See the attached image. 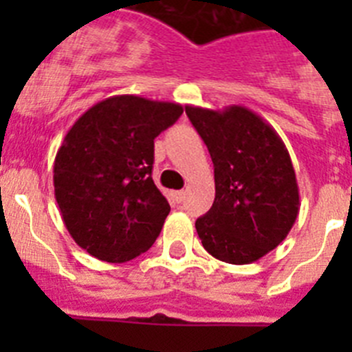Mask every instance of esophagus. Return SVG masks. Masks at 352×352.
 Listing matches in <instances>:
<instances>
[{
	"instance_id": "esophagus-1",
	"label": "esophagus",
	"mask_w": 352,
	"mask_h": 352,
	"mask_svg": "<svg viewBox=\"0 0 352 352\" xmlns=\"http://www.w3.org/2000/svg\"><path fill=\"white\" fill-rule=\"evenodd\" d=\"M174 199H176V201H178V203H182L183 199H185V190L174 192Z\"/></svg>"
}]
</instances>
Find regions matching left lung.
I'll return each instance as SVG.
<instances>
[{
	"label": "left lung",
	"instance_id": "left-lung-1",
	"mask_svg": "<svg viewBox=\"0 0 352 352\" xmlns=\"http://www.w3.org/2000/svg\"><path fill=\"white\" fill-rule=\"evenodd\" d=\"M214 167V201L195 229L211 256L250 264L287 238L300 211L291 157L268 121L243 105H186Z\"/></svg>",
	"mask_w": 352,
	"mask_h": 352
}]
</instances>
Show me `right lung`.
Returning a JSON list of instances; mask_svg holds the SVG:
<instances>
[{
  "instance_id": "right-lung-1",
  "label": "right lung",
  "mask_w": 352,
  "mask_h": 352,
  "mask_svg": "<svg viewBox=\"0 0 352 352\" xmlns=\"http://www.w3.org/2000/svg\"><path fill=\"white\" fill-rule=\"evenodd\" d=\"M182 113L176 102L116 95L67 132L54 158V197L89 256L126 263L155 243L170 206L151 178L153 141Z\"/></svg>"
}]
</instances>
